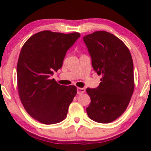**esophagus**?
Segmentation results:
<instances>
[{"mask_svg":"<svg viewBox=\"0 0 151 151\" xmlns=\"http://www.w3.org/2000/svg\"><path fill=\"white\" fill-rule=\"evenodd\" d=\"M84 91H85V89H84V88H79V87L77 88L78 94H81V93H84Z\"/></svg>","mask_w":151,"mask_h":151,"instance_id":"34e87169","label":"esophagus"}]
</instances>
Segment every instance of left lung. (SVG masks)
<instances>
[{
    "label": "left lung",
    "mask_w": 151,
    "mask_h": 151,
    "mask_svg": "<svg viewBox=\"0 0 151 151\" xmlns=\"http://www.w3.org/2000/svg\"><path fill=\"white\" fill-rule=\"evenodd\" d=\"M93 70L102 75L99 86L86 89L91 103L86 113L101 124L115 121L126 111L134 90L132 57L119 38L106 31L84 36Z\"/></svg>",
    "instance_id": "obj_1"
}]
</instances>
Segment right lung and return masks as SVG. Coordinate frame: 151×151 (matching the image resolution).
<instances>
[{
    "label": "right lung",
    "mask_w": 151,
    "mask_h": 151,
    "mask_svg": "<svg viewBox=\"0 0 151 151\" xmlns=\"http://www.w3.org/2000/svg\"><path fill=\"white\" fill-rule=\"evenodd\" d=\"M80 37L44 30L22 46L17 65L19 96L30 116L44 124L61 122L77 94L75 86L59 84L51 79L62 67L66 52Z\"/></svg>",
    "instance_id": "right-lung-1"
}]
</instances>
